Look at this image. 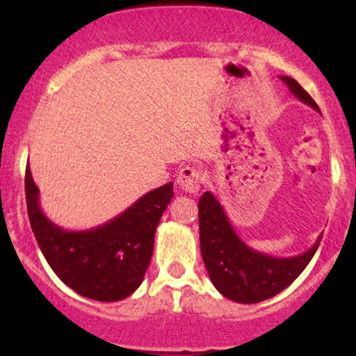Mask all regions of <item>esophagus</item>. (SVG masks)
Segmentation results:
<instances>
[{"instance_id": "34e87169", "label": "esophagus", "mask_w": 356, "mask_h": 356, "mask_svg": "<svg viewBox=\"0 0 356 356\" xmlns=\"http://www.w3.org/2000/svg\"><path fill=\"white\" fill-rule=\"evenodd\" d=\"M201 181H203L201 172L195 167H182L177 175L179 188L186 193H191V195H195V193L200 191Z\"/></svg>"}]
</instances>
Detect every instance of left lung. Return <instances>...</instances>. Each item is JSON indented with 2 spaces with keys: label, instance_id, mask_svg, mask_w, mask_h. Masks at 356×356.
<instances>
[{
  "label": "left lung",
  "instance_id": "8db88e82",
  "mask_svg": "<svg viewBox=\"0 0 356 356\" xmlns=\"http://www.w3.org/2000/svg\"><path fill=\"white\" fill-rule=\"evenodd\" d=\"M289 91L305 105L318 111L312 96L288 75H281ZM200 208L201 257L211 282L222 296L236 303H258L284 291L305 270L321 245L322 234L305 253L277 258L253 250L236 234L220 201L203 193Z\"/></svg>",
  "mask_w": 356,
  "mask_h": 356
}]
</instances>
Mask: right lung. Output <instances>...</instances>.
Segmentation results:
<instances>
[{
    "label": "right lung",
    "mask_w": 356,
    "mask_h": 356,
    "mask_svg": "<svg viewBox=\"0 0 356 356\" xmlns=\"http://www.w3.org/2000/svg\"><path fill=\"white\" fill-rule=\"evenodd\" d=\"M174 182L153 189L98 227L67 231L49 220L39 204L31 168L25 170L27 213L46 261L81 296L118 301L141 286L153 254L155 231L174 196Z\"/></svg>",
    "instance_id": "add662e5"
}]
</instances>
